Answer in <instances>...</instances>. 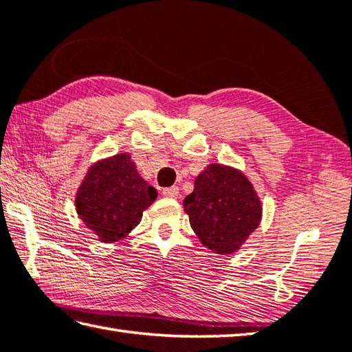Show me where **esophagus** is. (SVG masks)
<instances>
[{
  "instance_id": "obj_1",
  "label": "esophagus",
  "mask_w": 352,
  "mask_h": 352,
  "mask_svg": "<svg viewBox=\"0 0 352 352\" xmlns=\"http://www.w3.org/2000/svg\"><path fill=\"white\" fill-rule=\"evenodd\" d=\"M162 195L165 197H171V199H176L179 196V188L177 187H170V188H164Z\"/></svg>"
}]
</instances>
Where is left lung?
<instances>
[{
  "mask_svg": "<svg viewBox=\"0 0 352 352\" xmlns=\"http://www.w3.org/2000/svg\"><path fill=\"white\" fill-rule=\"evenodd\" d=\"M184 211L199 241L216 254H231L258 227L262 204L241 170L210 164L184 199Z\"/></svg>",
  "mask_w": 352,
  "mask_h": 352,
  "instance_id": "left-lung-1",
  "label": "left lung"
}]
</instances>
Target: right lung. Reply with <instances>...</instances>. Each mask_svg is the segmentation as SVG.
<instances>
[{
  "label": "right lung",
  "mask_w": 352,
  "mask_h": 352,
  "mask_svg": "<svg viewBox=\"0 0 352 352\" xmlns=\"http://www.w3.org/2000/svg\"><path fill=\"white\" fill-rule=\"evenodd\" d=\"M156 196L131 156L119 153L91 165L78 188L75 207L99 241L111 243L129 236Z\"/></svg>",
  "instance_id": "1"
}]
</instances>
